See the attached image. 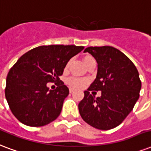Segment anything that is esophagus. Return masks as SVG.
<instances>
[{
	"instance_id": "obj_1",
	"label": "esophagus",
	"mask_w": 151,
	"mask_h": 151,
	"mask_svg": "<svg viewBox=\"0 0 151 151\" xmlns=\"http://www.w3.org/2000/svg\"><path fill=\"white\" fill-rule=\"evenodd\" d=\"M74 88H69V92L70 93H72L73 91H74Z\"/></svg>"
}]
</instances>
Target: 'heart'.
Returning a JSON list of instances; mask_svg holds the SVG:
<instances>
[{
	"instance_id": "heart-1",
	"label": "heart",
	"mask_w": 151,
	"mask_h": 151,
	"mask_svg": "<svg viewBox=\"0 0 151 151\" xmlns=\"http://www.w3.org/2000/svg\"><path fill=\"white\" fill-rule=\"evenodd\" d=\"M95 60L94 58H93L92 56H91V55H85L83 59V62L84 63V65L86 66L87 64H88L89 62L91 61ZM69 84L71 85V86H73V87H76V88H80V87H82L83 85L84 84L86 81L84 80H83V79H79V78H71V79H69L68 80Z\"/></svg>"
}]
</instances>
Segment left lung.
I'll list each match as a JSON object with an SVG mask.
<instances>
[{"instance_id":"left-lung-1","label":"left lung","mask_w":151,"mask_h":151,"mask_svg":"<svg viewBox=\"0 0 151 151\" xmlns=\"http://www.w3.org/2000/svg\"><path fill=\"white\" fill-rule=\"evenodd\" d=\"M83 52L96 59L98 69L96 78L79 104L80 115L99 130L116 127L139 99L142 87L139 71L131 60L115 47H88ZM93 90H101V96H91L90 91Z\"/></svg>"}]
</instances>
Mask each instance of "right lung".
Masks as SVG:
<instances>
[{"mask_svg":"<svg viewBox=\"0 0 151 151\" xmlns=\"http://www.w3.org/2000/svg\"><path fill=\"white\" fill-rule=\"evenodd\" d=\"M84 47L76 45L40 46L24 54L6 78L5 98L13 115L29 127H42L60 114L69 90L60 80L63 69ZM61 83L50 90L47 82Z\"/></svg>","mask_w":151,"mask_h":151,"instance_id":"right-lung-1","label":"right lung"}]
</instances>
